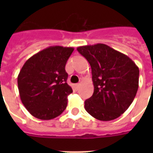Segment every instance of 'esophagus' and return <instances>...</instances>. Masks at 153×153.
I'll use <instances>...</instances> for the list:
<instances>
[{
  "instance_id": "obj_1",
  "label": "esophagus",
  "mask_w": 153,
  "mask_h": 153,
  "mask_svg": "<svg viewBox=\"0 0 153 153\" xmlns=\"http://www.w3.org/2000/svg\"><path fill=\"white\" fill-rule=\"evenodd\" d=\"M80 86H81V84H80V83H77V84H75V87H76L77 89H79V87H80Z\"/></svg>"
}]
</instances>
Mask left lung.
Returning <instances> with one entry per match:
<instances>
[{
    "instance_id": "obj_1",
    "label": "left lung",
    "mask_w": 153,
    "mask_h": 153,
    "mask_svg": "<svg viewBox=\"0 0 153 153\" xmlns=\"http://www.w3.org/2000/svg\"><path fill=\"white\" fill-rule=\"evenodd\" d=\"M91 67L94 94L85 109L94 118L111 121L132 104L139 85V68L125 54L103 44L79 47Z\"/></svg>"
}]
</instances>
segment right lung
<instances>
[{
  "label": "right lung",
  "instance_id": "1",
  "mask_svg": "<svg viewBox=\"0 0 153 153\" xmlns=\"http://www.w3.org/2000/svg\"><path fill=\"white\" fill-rule=\"evenodd\" d=\"M73 48L51 46L25 62L17 78L21 102L32 116L51 120L59 116L73 92L67 83L65 66Z\"/></svg>",
  "mask_w": 153,
  "mask_h": 153
}]
</instances>
